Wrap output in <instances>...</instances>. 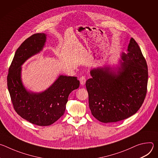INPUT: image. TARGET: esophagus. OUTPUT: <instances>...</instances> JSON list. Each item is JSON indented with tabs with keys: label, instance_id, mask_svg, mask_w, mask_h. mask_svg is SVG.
<instances>
[{
	"label": "esophagus",
	"instance_id": "esophagus-1",
	"mask_svg": "<svg viewBox=\"0 0 158 158\" xmlns=\"http://www.w3.org/2000/svg\"><path fill=\"white\" fill-rule=\"evenodd\" d=\"M79 81H80V82H81V85H84L85 84V81H86V79L84 76H81L80 78H79Z\"/></svg>",
	"mask_w": 158,
	"mask_h": 158
}]
</instances>
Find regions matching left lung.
Instances as JSON below:
<instances>
[{
    "instance_id": "left-lung-1",
    "label": "left lung",
    "mask_w": 158,
    "mask_h": 158,
    "mask_svg": "<svg viewBox=\"0 0 158 158\" xmlns=\"http://www.w3.org/2000/svg\"><path fill=\"white\" fill-rule=\"evenodd\" d=\"M86 81L89 106L93 116L104 123L134 115L141 107L147 92L148 71L138 43L131 38L127 52L118 64L93 68Z\"/></svg>"
}]
</instances>
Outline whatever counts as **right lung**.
Wrapping results in <instances>:
<instances>
[{
  "mask_svg": "<svg viewBox=\"0 0 158 158\" xmlns=\"http://www.w3.org/2000/svg\"><path fill=\"white\" fill-rule=\"evenodd\" d=\"M47 34L37 33L27 39L16 51L9 67L7 87L17 113L34 124L46 126L64 114L70 93L79 87L77 77L59 75L46 90L33 92L26 89L22 79V65L40 53L46 44Z\"/></svg>",
  "mask_w": 158,
  "mask_h": 158,
  "instance_id": "right-lung-1",
  "label": "right lung"
}]
</instances>
